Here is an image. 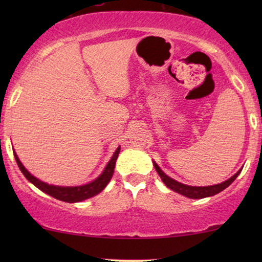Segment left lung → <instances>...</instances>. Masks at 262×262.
I'll use <instances>...</instances> for the list:
<instances>
[{
	"mask_svg": "<svg viewBox=\"0 0 262 262\" xmlns=\"http://www.w3.org/2000/svg\"><path fill=\"white\" fill-rule=\"evenodd\" d=\"M152 163L156 171L160 175L161 180L163 181V184L166 185L168 188H170L171 191L179 193V194L187 196L189 199H203V198H207V196H212L214 194H217V193H220L223 191V189L229 187V186L234 182L235 179L238 177V174L241 173L242 170L239 169L237 173L232 175L231 178H229L228 180L222 182V184H217L213 186H189V185L181 184V182H179L177 180H174V179H171L170 177H168V175L164 173L159 166H157L155 161H152Z\"/></svg>",
	"mask_w": 262,
	"mask_h": 262,
	"instance_id": "1",
	"label": "left lung"
}]
</instances>
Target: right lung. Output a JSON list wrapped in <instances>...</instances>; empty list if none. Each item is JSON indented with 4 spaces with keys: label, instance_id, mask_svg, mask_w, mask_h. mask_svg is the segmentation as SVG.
I'll return each mask as SVG.
<instances>
[{
    "label": "right lung",
    "instance_id": "1",
    "mask_svg": "<svg viewBox=\"0 0 262 262\" xmlns=\"http://www.w3.org/2000/svg\"><path fill=\"white\" fill-rule=\"evenodd\" d=\"M120 152V145L116 149V151L113 152V156L111 157V160L107 163L105 169L102 170V173L99 175L95 180H93L88 184L80 185V186H56V185H49L46 182L39 180L35 177H33L30 171H28L26 168L24 167V164L21 163V161L17 157L16 152L14 151V157H15L17 166H19L21 173L25 175V178L27 179L31 184H33L35 187L40 189L46 194L53 196V198L62 200V202L66 203H78L83 202L85 199L92 198L96 194H99L100 192H102L103 189L111 179L113 177L114 173V167H116V161L118 159V155Z\"/></svg>",
    "mask_w": 262,
    "mask_h": 262
}]
</instances>
